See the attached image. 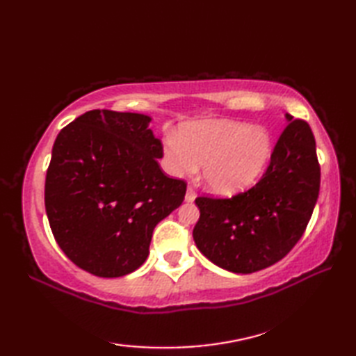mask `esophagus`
I'll return each instance as SVG.
<instances>
[{
	"instance_id": "1",
	"label": "esophagus",
	"mask_w": 356,
	"mask_h": 356,
	"mask_svg": "<svg viewBox=\"0 0 356 356\" xmlns=\"http://www.w3.org/2000/svg\"><path fill=\"white\" fill-rule=\"evenodd\" d=\"M185 200H186V202H194V200H195V191L193 190L191 186H188L186 194H185Z\"/></svg>"
}]
</instances>
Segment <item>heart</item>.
Returning <instances> with one entry per match:
<instances>
[{
  "label": "heart",
  "instance_id": "b5f03b06",
  "mask_svg": "<svg viewBox=\"0 0 356 356\" xmlns=\"http://www.w3.org/2000/svg\"><path fill=\"white\" fill-rule=\"evenodd\" d=\"M274 153L268 130L238 120H205L171 134L165 154L172 174L182 176L203 163V179L211 191L222 195L248 190L266 170Z\"/></svg>",
  "mask_w": 356,
  "mask_h": 356
}]
</instances>
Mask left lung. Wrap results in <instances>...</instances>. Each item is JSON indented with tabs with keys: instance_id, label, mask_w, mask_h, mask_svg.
I'll return each mask as SVG.
<instances>
[{
	"instance_id": "8db88e82",
	"label": "left lung",
	"mask_w": 356,
	"mask_h": 356,
	"mask_svg": "<svg viewBox=\"0 0 356 356\" xmlns=\"http://www.w3.org/2000/svg\"><path fill=\"white\" fill-rule=\"evenodd\" d=\"M284 118L289 124L259 184L231 199H195V245L234 274H252L282 260L303 236L318 199L320 165L311 127Z\"/></svg>"
}]
</instances>
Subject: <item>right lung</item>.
Returning <instances> with one entry per match:
<instances>
[{"label": "right lung", "mask_w": 356, "mask_h": 356, "mask_svg": "<svg viewBox=\"0 0 356 356\" xmlns=\"http://www.w3.org/2000/svg\"><path fill=\"white\" fill-rule=\"evenodd\" d=\"M140 113L92 110L63 128L45 176L55 240L90 274L115 278L147 260L156 225L182 205L186 184L166 177L162 142Z\"/></svg>", "instance_id": "1"}]
</instances>
